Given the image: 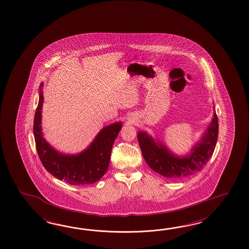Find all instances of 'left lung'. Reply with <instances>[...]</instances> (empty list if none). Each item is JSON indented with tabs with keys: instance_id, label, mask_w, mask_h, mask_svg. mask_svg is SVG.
Listing matches in <instances>:
<instances>
[{
	"instance_id": "8db88e82",
	"label": "left lung",
	"mask_w": 249,
	"mask_h": 249,
	"mask_svg": "<svg viewBox=\"0 0 249 249\" xmlns=\"http://www.w3.org/2000/svg\"><path fill=\"white\" fill-rule=\"evenodd\" d=\"M213 116L202 141L184 158L174 156L163 145L156 144L146 133H138V143L146 163L155 172L171 179L189 177L201 171L210 160L218 139V118L216 113Z\"/></svg>"
}]
</instances>
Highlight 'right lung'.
Masks as SVG:
<instances>
[{
  "instance_id": "obj_1",
  "label": "right lung",
  "mask_w": 249,
  "mask_h": 249,
  "mask_svg": "<svg viewBox=\"0 0 249 249\" xmlns=\"http://www.w3.org/2000/svg\"><path fill=\"white\" fill-rule=\"evenodd\" d=\"M43 84H41V87ZM44 95L40 90L38 105L34 119V136L39 158L47 172L71 185H88L98 181L105 175L111 159L112 144L122 129V122L105 127L83 153L76 155L59 154L42 137L41 110Z\"/></svg>"
}]
</instances>
